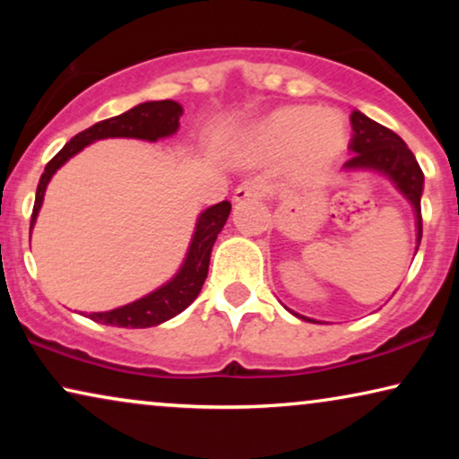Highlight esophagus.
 <instances>
[{
	"label": "esophagus",
	"instance_id": "esophagus-1",
	"mask_svg": "<svg viewBox=\"0 0 459 459\" xmlns=\"http://www.w3.org/2000/svg\"><path fill=\"white\" fill-rule=\"evenodd\" d=\"M265 194H267V184H263L261 179H250L236 187L234 203H247V200L261 198V196H265Z\"/></svg>",
	"mask_w": 459,
	"mask_h": 459
}]
</instances>
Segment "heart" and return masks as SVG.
Instances as JSON below:
<instances>
[{"instance_id": "heart-1", "label": "heart", "mask_w": 459, "mask_h": 459, "mask_svg": "<svg viewBox=\"0 0 459 459\" xmlns=\"http://www.w3.org/2000/svg\"><path fill=\"white\" fill-rule=\"evenodd\" d=\"M250 143L267 156H290L303 179L328 173L349 146L347 125L334 112L313 106H284L255 125Z\"/></svg>"}]
</instances>
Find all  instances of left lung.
Instances as JSON below:
<instances>
[{"mask_svg":"<svg viewBox=\"0 0 459 459\" xmlns=\"http://www.w3.org/2000/svg\"><path fill=\"white\" fill-rule=\"evenodd\" d=\"M351 125H353L351 150H353L355 156L344 162V169L347 171H374L385 175L403 194V198L411 204L413 215H416L418 253L420 240H422V209H420V200H422L424 192V173L418 165L416 156H413L411 150L407 148V143L394 131L372 121V118L359 110L351 112ZM290 313L300 319H307V322H316V319L299 316L294 311Z\"/></svg>","mask_w":459,"mask_h":459,"instance_id":"8db88e82","label":"left lung"}]
</instances>
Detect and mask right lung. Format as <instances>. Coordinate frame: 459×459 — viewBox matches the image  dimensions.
Here are the masks:
<instances>
[{"instance_id": "add662e5", "label": "right lung", "mask_w": 459, "mask_h": 459, "mask_svg": "<svg viewBox=\"0 0 459 459\" xmlns=\"http://www.w3.org/2000/svg\"><path fill=\"white\" fill-rule=\"evenodd\" d=\"M181 115H184V108H181V104L173 102V100L143 102L123 112V115L106 118V121L91 125L90 129L74 135L46 165V171H43L39 186H37L33 215H30V231H33L37 215H39L49 179L54 178V173L68 159H73L74 154H79L90 143L106 140V137H135V140L143 142H159L160 137L178 134ZM230 211L231 204L228 200H223V203L212 204L200 212L186 259L178 269V273L167 284L156 288L146 297L134 300V303L123 305L112 311L90 313L87 317L104 325H117V328H152V325H159L167 322V319L179 316L203 290L206 273H209L212 244H215L219 231L223 230L225 221H228Z\"/></svg>"}]
</instances>
